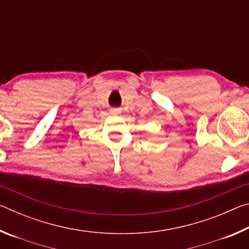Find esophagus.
Returning <instances> with one entry per match:
<instances>
[{
    "label": "esophagus",
    "mask_w": 249,
    "mask_h": 249,
    "mask_svg": "<svg viewBox=\"0 0 249 249\" xmlns=\"http://www.w3.org/2000/svg\"><path fill=\"white\" fill-rule=\"evenodd\" d=\"M120 112L119 108H111V113L112 114H117V113Z\"/></svg>",
    "instance_id": "1"
}]
</instances>
